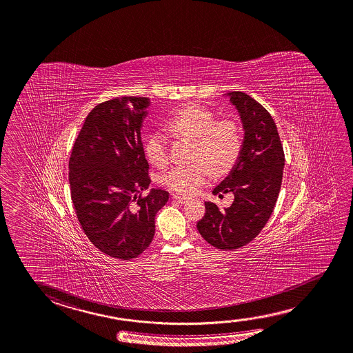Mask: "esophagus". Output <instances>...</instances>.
I'll return each mask as SVG.
<instances>
[{
  "label": "esophagus",
  "instance_id": "esophagus-1",
  "mask_svg": "<svg viewBox=\"0 0 353 353\" xmlns=\"http://www.w3.org/2000/svg\"><path fill=\"white\" fill-rule=\"evenodd\" d=\"M174 199L176 202L181 203V204H185V203L190 202V199L185 198V196H174Z\"/></svg>",
  "mask_w": 353,
  "mask_h": 353
}]
</instances>
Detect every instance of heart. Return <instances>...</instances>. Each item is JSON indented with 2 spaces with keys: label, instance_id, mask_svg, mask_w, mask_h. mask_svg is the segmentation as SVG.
I'll return each mask as SVG.
<instances>
[{
  "label": "heart",
  "instance_id": "b5f03b06",
  "mask_svg": "<svg viewBox=\"0 0 353 353\" xmlns=\"http://www.w3.org/2000/svg\"><path fill=\"white\" fill-rule=\"evenodd\" d=\"M172 133L194 141L193 159L187 166H174L162 174V183L183 196L194 194L213 174H226L236 163L241 152V134L232 121H215L210 110L198 105H185L168 123ZM149 161L162 168L168 161V145L160 133L151 135L145 145Z\"/></svg>",
  "mask_w": 353,
  "mask_h": 353
}]
</instances>
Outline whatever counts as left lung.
I'll return each mask as SVG.
<instances>
[{
	"label": "left lung",
	"mask_w": 353,
	"mask_h": 353,
	"mask_svg": "<svg viewBox=\"0 0 353 353\" xmlns=\"http://www.w3.org/2000/svg\"><path fill=\"white\" fill-rule=\"evenodd\" d=\"M243 124V141L236 165L213 190L232 192L234 202L220 210L205 202V214L196 223L203 239L214 248L235 250L252 241L271 216L283 177V146L271 114L246 93L224 94Z\"/></svg>",
	"instance_id": "8db88e82"
}]
</instances>
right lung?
Here are the masks:
<instances>
[{
  "label": "right lung",
  "instance_id": "add662e5",
  "mask_svg": "<svg viewBox=\"0 0 353 353\" xmlns=\"http://www.w3.org/2000/svg\"><path fill=\"white\" fill-rule=\"evenodd\" d=\"M150 99L121 97L93 108L71 151L69 181L77 219L103 254L132 260L149 248L168 192L151 188L141 127Z\"/></svg>",
  "mask_w": 353,
  "mask_h": 353
}]
</instances>
